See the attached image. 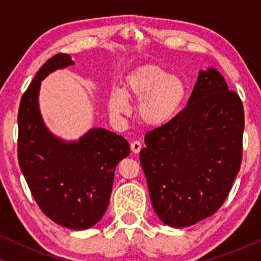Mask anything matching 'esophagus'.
<instances>
[{"label": "esophagus", "instance_id": "34e87169", "mask_svg": "<svg viewBox=\"0 0 261 261\" xmlns=\"http://www.w3.org/2000/svg\"><path fill=\"white\" fill-rule=\"evenodd\" d=\"M141 147H142V145H141L140 141H133L130 144V148H132V152H133V153H139V152H140Z\"/></svg>", "mask_w": 261, "mask_h": 261}]
</instances>
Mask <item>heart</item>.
<instances>
[{
	"instance_id": "b5f03b06",
	"label": "heart",
	"mask_w": 261,
	"mask_h": 261,
	"mask_svg": "<svg viewBox=\"0 0 261 261\" xmlns=\"http://www.w3.org/2000/svg\"><path fill=\"white\" fill-rule=\"evenodd\" d=\"M188 95L185 81L170 74L158 64H145L134 69L124 80L122 91L109 95V109L114 115L129 113L128 99L139 102L138 117L146 126L162 127L176 116Z\"/></svg>"
}]
</instances>
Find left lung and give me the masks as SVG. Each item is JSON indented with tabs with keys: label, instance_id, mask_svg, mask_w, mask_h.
I'll return each mask as SVG.
<instances>
[{
	"label": "left lung",
	"instance_id": "obj_1",
	"mask_svg": "<svg viewBox=\"0 0 261 261\" xmlns=\"http://www.w3.org/2000/svg\"><path fill=\"white\" fill-rule=\"evenodd\" d=\"M244 106L214 67L199 71L188 106L145 135L140 163L153 209L174 228L212 216L242 160Z\"/></svg>",
	"mask_w": 261,
	"mask_h": 261
}]
</instances>
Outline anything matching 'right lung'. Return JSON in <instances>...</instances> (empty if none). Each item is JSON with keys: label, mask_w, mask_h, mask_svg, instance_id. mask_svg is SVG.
I'll return each mask as SVG.
<instances>
[{"label": "right lung", "mask_w": 261, "mask_h": 261, "mask_svg": "<svg viewBox=\"0 0 261 261\" xmlns=\"http://www.w3.org/2000/svg\"><path fill=\"white\" fill-rule=\"evenodd\" d=\"M69 55L49 58L21 98L17 158L39 208L53 222L74 230L95 226L108 208L116 165L129 154V144L105 128H92L66 142L45 126L39 110L40 82L73 65Z\"/></svg>", "instance_id": "right-lung-1"}]
</instances>
